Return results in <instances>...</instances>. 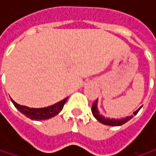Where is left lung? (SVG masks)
Segmentation results:
<instances>
[{
	"instance_id": "8db88e82",
	"label": "left lung",
	"mask_w": 156,
	"mask_h": 156,
	"mask_svg": "<svg viewBox=\"0 0 156 156\" xmlns=\"http://www.w3.org/2000/svg\"><path fill=\"white\" fill-rule=\"evenodd\" d=\"M141 108H142V107H141ZM141 108L137 109L136 111H135V112H134V115H136V114L138 113V111L141 109ZM91 110H92L93 115H94L100 123H102V124H104V125H107V126H122V125H124L125 123H126L127 121H129V120L133 117V115H131V116H126V117L122 118V119H114V118L110 119V118H106V117H104L102 115L99 114V111H98V100H96V101L93 103L92 108H91Z\"/></svg>"
}]
</instances>
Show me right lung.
Returning <instances> with one entry per match:
<instances>
[{
  "mask_svg": "<svg viewBox=\"0 0 156 156\" xmlns=\"http://www.w3.org/2000/svg\"><path fill=\"white\" fill-rule=\"evenodd\" d=\"M67 99H68V98L58 102L55 105H52L48 108H30L28 107L20 106V105L17 104L12 99V101L13 105L15 106L16 108L18 109L20 113L25 115L27 117H29L32 120H45V119L51 118V117L55 116L56 115H58L62 110Z\"/></svg>",
  "mask_w": 156,
  "mask_h": 156,
  "instance_id": "1",
  "label": "right lung"
}]
</instances>
